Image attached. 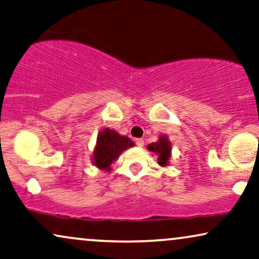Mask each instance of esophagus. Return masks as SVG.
Masks as SVG:
<instances>
[{
  "label": "esophagus",
  "mask_w": 259,
  "mask_h": 259,
  "mask_svg": "<svg viewBox=\"0 0 259 259\" xmlns=\"http://www.w3.org/2000/svg\"><path fill=\"white\" fill-rule=\"evenodd\" d=\"M136 144H137V146H139V147H143V146H144V141H143L142 139H137V140H136Z\"/></svg>",
  "instance_id": "1"
}]
</instances>
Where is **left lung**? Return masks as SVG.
Wrapping results in <instances>:
<instances>
[{
    "label": "left lung",
    "instance_id": "8db88e82",
    "mask_svg": "<svg viewBox=\"0 0 259 259\" xmlns=\"http://www.w3.org/2000/svg\"><path fill=\"white\" fill-rule=\"evenodd\" d=\"M148 149L153 153L157 154V162L160 165H167L168 164V160L170 157V143L169 141L167 140L165 136H161L160 140L157 141L156 143H151L148 146Z\"/></svg>",
    "mask_w": 259,
    "mask_h": 259
}]
</instances>
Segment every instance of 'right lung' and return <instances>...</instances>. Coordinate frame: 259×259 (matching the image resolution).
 Segmentation results:
<instances>
[{"instance_id":"right-lung-1","label":"right lung","mask_w":259,"mask_h":259,"mask_svg":"<svg viewBox=\"0 0 259 259\" xmlns=\"http://www.w3.org/2000/svg\"><path fill=\"white\" fill-rule=\"evenodd\" d=\"M132 140L126 136H120L111 129H104L97 137V146L94 151V163L96 167L110 170V165L117 160L120 153L133 147Z\"/></svg>"}]
</instances>
